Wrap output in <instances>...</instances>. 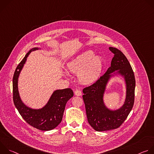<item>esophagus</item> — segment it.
Returning a JSON list of instances; mask_svg holds the SVG:
<instances>
[{"label":"esophagus","instance_id":"esophagus-1","mask_svg":"<svg viewBox=\"0 0 154 154\" xmlns=\"http://www.w3.org/2000/svg\"><path fill=\"white\" fill-rule=\"evenodd\" d=\"M74 93H75V95L77 96H82V91H81L80 90H77L75 91Z\"/></svg>","mask_w":154,"mask_h":154}]
</instances>
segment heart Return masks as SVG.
<instances>
[{
  "label": "heart",
  "mask_w": 154,
  "mask_h": 154,
  "mask_svg": "<svg viewBox=\"0 0 154 154\" xmlns=\"http://www.w3.org/2000/svg\"><path fill=\"white\" fill-rule=\"evenodd\" d=\"M103 60L91 51L84 52L68 64V69L78 74V79L83 84L90 85L99 78L102 69Z\"/></svg>",
  "instance_id": "heart-1"
}]
</instances>
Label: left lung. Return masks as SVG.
<instances>
[{
    "instance_id": "left-lung-1",
    "label": "left lung",
    "mask_w": 154,
    "mask_h": 154,
    "mask_svg": "<svg viewBox=\"0 0 154 154\" xmlns=\"http://www.w3.org/2000/svg\"><path fill=\"white\" fill-rule=\"evenodd\" d=\"M109 49L115 54L110 67L95 83L83 90L88 121L97 131L118 128L126 119L134 103L135 79L132 68L122 52L112 47ZM117 76L125 81L126 99L121 107L112 109L106 105L104 95L109 82Z\"/></svg>"
}]
</instances>
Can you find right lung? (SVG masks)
<instances>
[{"instance_id":"obj_1","label":"right lung","mask_w":154,"mask_h":154,"mask_svg":"<svg viewBox=\"0 0 154 154\" xmlns=\"http://www.w3.org/2000/svg\"><path fill=\"white\" fill-rule=\"evenodd\" d=\"M40 48H33L26 55L17 66L13 79V93L14 104L19 114L30 125L43 131L51 130L57 127L62 121L65 106L73 97L71 88L55 90L46 105L40 108H33L27 105L22 100L19 90L18 80L29 54Z\"/></svg>"}]
</instances>
